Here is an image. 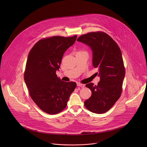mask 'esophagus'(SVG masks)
Wrapping results in <instances>:
<instances>
[{"label":"esophagus","mask_w":147,"mask_h":147,"mask_svg":"<svg viewBox=\"0 0 147 147\" xmlns=\"http://www.w3.org/2000/svg\"><path fill=\"white\" fill-rule=\"evenodd\" d=\"M77 85L78 86H80V87H82V88H83L85 86V85L83 84H82V83H77Z\"/></svg>","instance_id":"esophagus-1"}]
</instances>
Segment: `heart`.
<instances>
[{"instance_id":"1","label":"heart","mask_w":147,"mask_h":147,"mask_svg":"<svg viewBox=\"0 0 147 147\" xmlns=\"http://www.w3.org/2000/svg\"><path fill=\"white\" fill-rule=\"evenodd\" d=\"M79 52H81V51H79Z\"/></svg>"}]
</instances>
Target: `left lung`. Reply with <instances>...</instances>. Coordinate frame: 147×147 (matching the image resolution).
<instances>
[{"instance_id": "1", "label": "left lung", "mask_w": 147, "mask_h": 147, "mask_svg": "<svg viewBox=\"0 0 147 147\" xmlns=\"http://www.w3.org/2000/svg\"><path fill=\"white\" fill-rule=\"evenodd\" d=\"M77 41L91 47L93 65L98 69L100 76L97 85L86 84L92 95L84 105L92 113H104L115 104L122 92L125 68L121 49L109 35L101 31L83 34Z\"/></svg>"}]
</instances>
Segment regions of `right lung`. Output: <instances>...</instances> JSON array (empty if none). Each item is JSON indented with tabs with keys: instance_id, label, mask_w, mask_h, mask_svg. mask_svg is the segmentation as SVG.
<instances>
[{
	"instance_id": "add662e5",
	"label": "right lung",
	"mask_w": 147,
	"mask_h": 147,
	"mask_svg": "<svg viewBox=\"0 0 147 147\" xmlns=\"http://www.w3.org/2000/svg\"><path fill=\"white\" fill-rule=\"evenodd\" d=\"M76 38L75 35L42 38L36 43L28 54L24 80L32 100L47 114H56L64 110L76 86L75 82L62 81L56 74L64 52Z\"/></svg>"
}]
</instances>
